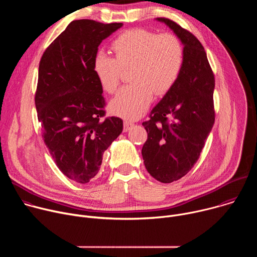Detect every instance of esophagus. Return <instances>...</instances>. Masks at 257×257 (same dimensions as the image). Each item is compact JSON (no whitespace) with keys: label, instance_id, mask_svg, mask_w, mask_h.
Here are the masks:
<instances>
[{"label":"esophagus","instance_id":"esophagus-1","mask_svg":"<svg viewBox=\"0 0 257 257\" xmlns=\"http://www.w3.org/2000/svg\"><path fill=\"white\" fill-rule=\"evenodd\" d=\"M133 123L132 122H129V121H125L124 122V132H127L129 131L132 127H133Z\"/></svg>","mask_w":257,"mask_h":257}]
</instances>
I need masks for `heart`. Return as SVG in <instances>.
I'll list each match as a JSON object with an SVG mask.
<instances>
[{"instance_id":"obj_1","label":"heart","mask_w":257,"mask_h":257,"mask_svg":"<svg viewBox=\"0 0 257 257\" xmlns=\"http://www.w3.org/2000/svg\"><path fill=\"white\" fill-rule=\"evenodd\" d=\"M115 57L98 53L93 72L101 86L114 93L120 85L123 70L131 69V85L122 88L109 102L111 112L126 120L144 114L154 98L162 96L177 82L184 61V51L177 36L158 34L148 29L123 32L113 42Z\"/></svg>"}]
</instances>
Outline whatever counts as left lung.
<instances>
[{
  "label": "left lung",
  "instance_id": "1",
  "mask_svg": "<svg viewBox=\"0 0 257 257\" xmlns=\"http://www.w3.org/2000/svg\"><path fill=\"white\" fill-rule=\"evenodd\" d=\"M171 28L184 46L180 76L143 122L148 140L142 158L148 172L162 183L185 176L199 159L214 123V76L200 42L168 18H157ZM171 118L169 123L168 118Z\"/></svg>",
  "mask_w": 257,
  "mask_h": 257
}]
</instances>
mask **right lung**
<instances>
[{
	"label": "right lung",
	"mask_w": 257,
	"mask_h": 257,
	"mask_svg": "<svg viewBox=\"0 0 257 257\" xmlns=\"http://www.w3.org/2000/svg\"><path fill=\"white\" fill-rule=\"evenodd\" d=\"M122 26L72 21L40 62L35 107L43 137L60 171L79 184L96 176L104 151L123 131L120 118L100 120L105 101L93 72L98 46Z\"/></svg>",
	"instance_id": "1"
}]
</instances>
